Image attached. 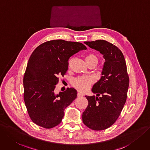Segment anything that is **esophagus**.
<instances>
[{
	"label": "esophagus",
	"instance_id": "esophagus-1",
	"mask_svg": "<svg viewBox=\"0 0 150 150\" xmlns=\"http://www.w3.org/2000/svg\"><path fill=\"white\" fill-rule=\"evenodd\" d=\"M77 96L78 97H81V96H83V95H82L80 93H77Z\"/></svg>",
	"mask_w": 150,
	"mask_h": 150
}]
</instances>
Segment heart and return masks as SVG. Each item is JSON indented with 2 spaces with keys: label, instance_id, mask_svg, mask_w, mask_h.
<instances>
[{
  "label": "heart",
  "instance_id": "1",
  "mask_svg": "<svg viewBox=\"0 0 150 150\" xmlns=\"http://www.w3.org/2000/svg\"><path fill=\"white\" fill-rule=\"evenodd\" d=\"M95 59L98 60L97 57L95 55H89L86 57V60ZM71 60L70 61V63ZM95 81V79L93 76H80L78 77L74 80L72 81V85H73L76 89L80 92H86L90 89L91 85Z\"/></svg>",
  "mask_w": 150,
  "mask_h": 150
}]
</instances>
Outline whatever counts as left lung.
I'll list each match as a JSON object with an SVG mask.
<instances>
[{"label":"left lung","mask_w":150,"mask_h":150,"mask_svg":"<svg viewBox=\"0 0 150 150\" xmlns=\"http://www.w3.org/2000/svg\"><path fill=\"white\" fill-rule=\"evenodd\" d=\"M99 51L105 60L101 76L91 91L95 96H85L88 104L82 114L83 124L93 130L111 126L122 110L129 85L125 60L122 52L114 44L104 40L84 42ZM101 95V97L97 96Z\"/></svg>","instance_id":"obj_1"}]
</instances>
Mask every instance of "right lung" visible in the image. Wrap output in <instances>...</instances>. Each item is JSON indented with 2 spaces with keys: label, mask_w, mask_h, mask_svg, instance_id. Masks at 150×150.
<instances>
[{
  "label": "right lung",
  "mask_w": 150,
  "mask_h": 150,
  "mask_svg": "<svg viewBox=\"0 0 150 150\" xmlns=\"http://www.w3.org/2000/svg\"><path fill=\"white\" fill-rule=\"evenodd\" d=\"M86 46L62 40L44 42L29 59L23 78L24 101L31 119L36 125L51 129L59 125L64 110L76 98L77 91L68 88L55 94L59 76L68 70L69 59Z\"/></svg>",
  "instance_id": "add662e5"
}]
</instances>
